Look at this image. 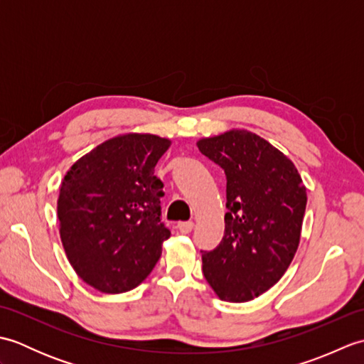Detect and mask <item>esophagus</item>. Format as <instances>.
Masks as SVG:
<instances>
[{
	"label": "esophagus",
	"instance_id": "1",
	"mask_svg": "<svg viewBox=\"0 0 364 364\" xmlns=\"http://www.w3.org/2000/svg\"><path fill=\"white\" fill-rule=\"evenodd\" d=\"M178 231H180V233H183V235H188V233H191L192 231V228H194V222H180L178 223Z\"/></svg>",
	"mask_w": 364,
	"mask_h": 364
}]
</instances>
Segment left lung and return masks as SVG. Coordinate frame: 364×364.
<instances>
[{
	"instance_id": "left-lung-1",
	"label": "left lung",
	"mask_w": 364,
	"mask_h": 364,
	"mask_svg": "<svg viewBox=\"0 0 364 364\" xmlns=\"http://www.w3.org/2000/svg\"><path fill=\"white\" fill-rule=\"evenodd\" d=\"M197 146L227 175L225 235L203 252V275L220 300L242 304L288 270L300 242L306 188L292 161L252 131L230 129Z\"/></svg>"
}]
</instances>
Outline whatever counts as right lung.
<instances>
[{"label":"right lung","mask_w":364,"mask_h":364,"mask_svg":"<svg viewBox=\"0 0 364 364\" xmlns=\"http://www.w3.org/2000/svg\"><path fill=\"white\" fill-rule=\"evenodd\" d=\"M156 134L107 139L68 168L59 188V233L84 282L106 294L141 284L170 231L161 222L164 184L154 166L170 146Z\"/></svg>","instance_id":"right-lung-1"}]
</instances>
